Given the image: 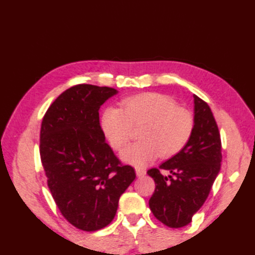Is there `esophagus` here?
I'll return each instance as SVG.
<instances>
[{
	"label": "esophagus",
	"mask_w": 255,
	"mask_h": 255,
	"mask_svg": "<svg viewBox=\"0 0 255 255\" xmlns=\"http://www.w3.org/2000/svg\"><path fill=\"white\" fill-rule=\"evenodd\" d=\"M136 174H137V177L141 178L143 176H146V170L142 168H136Z\"/></svg>",
	"instance_id": "esophagus-1"
}]
</instances>
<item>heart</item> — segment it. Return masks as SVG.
Returning <instances> with one entry per match:
<instances>
[{"label": "heart", "mask_w": 255, "mask_h": 255, "mask_svg": "<svg viewBox=\"0 0 255 255\" xmlns=\"http://www.w3.org/2000/svg\"><path fill=\"white\" fill-rule=\"evenodd\" d=\"M121 108L108 106L101 116V129L115 150L122 149L130 137L131 126H143L139 132L141 141L134 142L121 152L123 161L137 168L162 154L171 157L187 146L194 130V117L187 108L177 106L166 95L146 93L129 97Z\"/></svg>", "instance_id": "obj_1"}]
</instances>
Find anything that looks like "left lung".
I'll return each mask as SVG.
<instances>
[{
  "label": "left lung",
  "instance_id": "8db88e82",
  "mask_svg": "<svg viewBox=\"0 0 255 255\" xmlns=\"http://www.w3.org/2000/svg\"><path fill=\"white\" fill-rule=\"evenodd\" d=\"M194 130L187 146L147 173L156 189L149 200L153 216L169 228H182L191 222L210 193L221 167V138L209 105L193 95ZM168 170L166 177L160 170Z\"/></svg>",
  "mask_w": 255,
  "mask_h": 255
}]
</instances>
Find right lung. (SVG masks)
Segmentation results:
<instances>
[{
  "label": "right lung",
  "instance_id": "add662e5",
  "mask_svg": "<svg viewBox=\"0 0 255 255\" xmlns=\"http://www.w3.org/2000/svg\"><path fill=\"white\" fill-rule=\"evenodd\" d=\"M118 91L81 84L55 99L43 118L39 153L55 203L79 230L97 231L117 212L136 178L105 141L99 108Z\"/></svg>",
  "mask_w": 255,
  "mask_h": 255
}]
</instances>
